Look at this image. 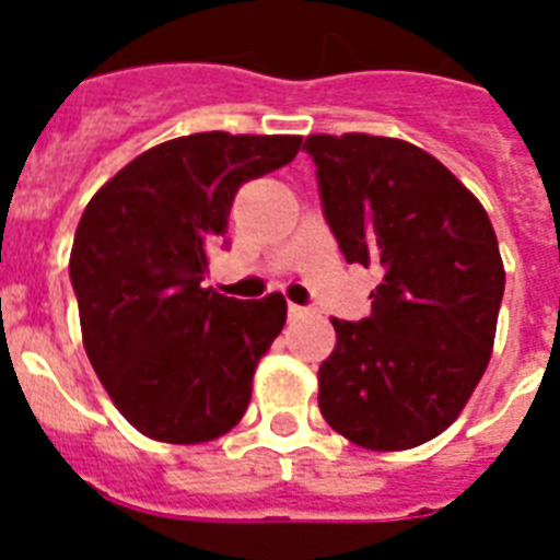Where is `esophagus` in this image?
I'll list each match as a JSON object with an SVG mask.
<instances>
[{"instance_id":"1","label":"esophagus","mask_w":560,"mask_h":560,"mask_svg":"<svg viewBox=\"0 0 560 560\" xmlns=\"http://www.w3.org/2000/svg\"><path fill=\"white\" fill-rule=\"evenodd\" d=\"M288 314H290V319H302V316H305L307 311H305V307H299V305H290Z\"/></svg>"}]
</instances>
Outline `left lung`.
Here are the masks:
<instances>
[{
    "mask_svg": "<svg viewBox=\"0 0 560 560\" xmlns=\"http://www.w3.org/2000/svg\"><path fill=\"white\" fill-rule=\"evenodd\" d=\"M325 220L349 264H374L363 323L331 319L325 421L366 451H409L459 418L494 351L505 270L482 202L416 144L369 133L305 139Z\"/></svg>",
    "mask_w": 560,
    "mask_h": 560,
    "instance_id": "obj_1",
    "label": "left lung"
}]
</instances>
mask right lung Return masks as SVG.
<instances>
[{
  "label": "right lung",
  "instance_id": "obj_1",
  "mask_svg": "<svg viewBox=\"0 0 560 560\" xmlns=\"http://www.w3.org/2000/svg\"><path fill=\"white\" fill-rule=\"evenodd\" d=\"M299 148L302 136H179L127 162L83 209L69 255L83 349L118 412L153 442H211L249 407L288 302H237L200 281L237 188Z\"/></svg>",
  "mask_w": 560,
  "mask_h": 560
}]
</instances>
